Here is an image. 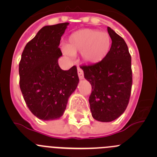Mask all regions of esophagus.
<instances>
[{
    "label": "esophagus",
    "mask_w": 157,
    "mask_h": 157,
    "mask_svg": "<svg viewBox=\"0 0 157 157\" xmlns=\"http://www.w3.org/2000/svg\"><path fill=\"white\" fill-rule=\"evenodd\" d=\"M77 73H78L79 78H80V80H83V70H82L81 68H80V67H78V68H77Z\"/></svg>",
    "instance_id": "esophagus-1"
}]
</instances>
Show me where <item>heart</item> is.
<instances>
[{
  "label": "heart",
  "mask_w": 157,
  "mask_h": 157,
  "mask_svg": "<svg viewBox=\"0 0 157 157\" xmlns=\"http://www.w3.org/2000/svg\"><path fill=\"white\" fill-rule=\"evenodd\" d=\"M112 39L106 32L83 29L74 32L68 37L64 53L67 56L80 53L84 62L96 64L108 55Z\"/></svg>",
  "instance_id": "heart-1"
}]
</instances>
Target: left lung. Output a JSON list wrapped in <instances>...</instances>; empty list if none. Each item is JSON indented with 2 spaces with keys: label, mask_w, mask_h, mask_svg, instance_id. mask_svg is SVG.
Masks as SVG:
<instances>
[{
  "label": "left lung",
  "mask_w": 157,
  "mask_h": 157,
  "mask_svg": "<svg viewBox=\"0 0 157 157\" xmlns=\"http://www.w3.org/2000/svg\"><path fill=\"white\" fill-rule=\"evenodd\" d=\"M107 29L112 39L108 55L98 64L81 67L92 86L89 98L92 116L102 122L114 121L124 113L132 86L131 58L127 44L113 29Z\"/></svg>",
  "instance_id": "obj_1"
}]
</instances>
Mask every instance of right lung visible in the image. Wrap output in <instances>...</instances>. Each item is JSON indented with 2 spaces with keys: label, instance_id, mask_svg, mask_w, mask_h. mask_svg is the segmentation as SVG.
<instances>
[{
  "label": "right lung",
  "instance_id": "1",
  "mask_svg": "<svg viewBox=\"0 0 157 157\" xmlns=\"http://www.w3.org/2000/svg\"><path fill=\"white\" fill-rule=\"evenodd\" d=\"M69 23L45 26L26 44L19 64L20 87L32 113L44 121L58 119L79 83L76 66L63 71L61 36Z\"/></svg>",
  "mask_w": 157,
  "mask_h": 157
}]
</instances>
